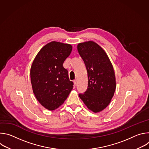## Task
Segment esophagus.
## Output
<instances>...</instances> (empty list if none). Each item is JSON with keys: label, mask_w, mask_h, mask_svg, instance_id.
I'll list each match as a JSON object with an SVG mask.
<instances>
[{"label": "esophagus", "mask_w": 149, "mask_h": 149, "mask_svg": "<svg viewBox=\"0 0 149 149\" xmlns=\"http://www.w3.org/2000/svg\"><path fill=\"white\" fill-rule=\"evenodd\" d=\"M77 79H75L74 81V84H75V86H77Z\"/></svg>", "instance_id": "34e87169"}]
</instances>
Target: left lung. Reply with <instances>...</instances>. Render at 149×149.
I'll return each mask as SVG.
<instances>
[{"instance_id": "8db88e82", "label": "left lung", "mask_w": 149, "mask_h": 149, "mask_svg": "<svg viewBox=\"0 0 149 149\" xmlns=\"http://www.w3.org/2000/svg\"><path fill=\"white\" fill-rule=\"evenodd\" d=\"M88 73V88L79 97L87 108L98 113L107 107L116 88L115 73L107 54L93 41L77 45Z\"/></svg>"}]
</instances>
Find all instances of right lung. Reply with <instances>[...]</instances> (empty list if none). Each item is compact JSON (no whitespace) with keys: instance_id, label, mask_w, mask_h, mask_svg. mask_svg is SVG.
Here are the masks:
<instances>
[{"instance_id":"right-lung-1","label":"right lung","mask_w":149,"mask_h":149,"mask_svg":"<svg viewBox=\"0 0 149 149\" xmlns=\"http://www.w3.org/2000/svg\"><path fill=\"white\" fill-rule=\"evenodd\" d=\"M72 48L70 44L52 41L40 50L33 61L30 72L33 92L49 110L58 108L72 90L74 83L63 67Z\"/></svg>"}]
</instances>
